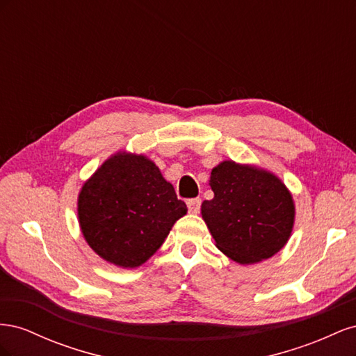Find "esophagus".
Listing matches in <instances>:
<instances>
[{
	"label": "esophagus",
	"mask_w": 356,
	"mask_h": 356,
	"mask_svg": "<svg viewBox=\"0 0 356 356\" xmlns=\"http://www.w3.org/2000/svg\"><path fill=\"white\" fill-rule=\"evenodd\" d=\"M200 204H202V200L199 197L196 199H190L187 202V208H188V212L190 213H199L200 211Z\"/></svg>",
	"instance_id": "1"
}]
</instances>
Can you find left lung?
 Wrapping results in <instances>:
<instances>
[{"label":"left lung","instance_id":"left-lung-1","mask_svg":"<svg viewBox=\"0 0 356 356\" xmlns=\"http://www.w3.org/2000/svg\"><path fill=\"white\" fill-rule=\"evenodd\" d=\"M209 186L213 199L202 203V218L221 252L239 264H254L286 245L296 207L275 174L224 160L212 169Z\"/></svg>","mask_w":356,"mask_h":356}]
</instances>
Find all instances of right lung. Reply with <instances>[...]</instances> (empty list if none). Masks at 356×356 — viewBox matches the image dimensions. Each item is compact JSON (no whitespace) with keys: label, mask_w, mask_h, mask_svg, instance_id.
<instances>
[{"label":"right lung","mask_w":356,"mask_h":356,"mask_svg":"<svg viewBox=\"0 0 356 356\" xmlns=\"http://www.w3.org/2000/svg\"><path fill=\"white\" fill-rule=\"evenodd\" d=\"M77 211L92 250L105 261L134 268L159 250L187 207L154 161L120 152L84 182Z\"/></svg>","instance_id":"right-lung-1"}]
</instances>
